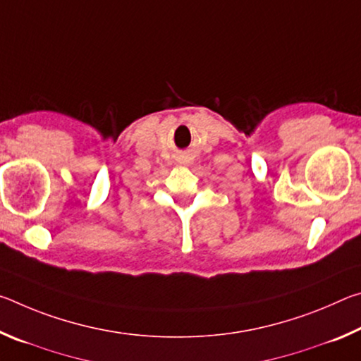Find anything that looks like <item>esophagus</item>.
Masks as SVG:
<instances>
[{
  "mask_svg": "<svg viewBox=\"0 0 361 361\" xmlns=\"http://www.w3.org/2000/svg\"><path fill=\"white\" fill-rule=\"evenodd\" d=\"M183 164H186V161H183Z\"/></svg>",
  "mask_w": 361,
  "mask_h": 361,
  "instance_id": "esophagus-1",
  "label": "esophagus"
}]
</instances>
